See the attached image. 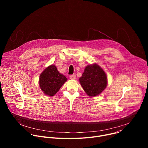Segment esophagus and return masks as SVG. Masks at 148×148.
Wrapping results in <instances>:
<instances>
[{"label": "esophagus", "instance_id": "34e87169", "mask_svg": "<svg viewBox=\"0 0 148 148\" xmlns=\"http://www.w3.org/2000/svg\"><path fill=\"white\" fill-rule=\"evenodd\" d=\"M70 78L71 79H76V76H75V75H71L70 76Z\"/></svg>", "mask_w": 148, "mask_h": 148}]
</instances>
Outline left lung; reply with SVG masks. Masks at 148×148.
Segmentation results:
<instances>
[{"label":"left lung","mask_w":148,"mask_h":148,"mask_svg":"<svg viewBox=\"0 0 148 148\" xmlns=\"http://www.w3.org/2000/svg\"><path fill=\"white\" fill-rule=\"evenodd\" d=\"M79 79L84 90L90 97L99 95L107 86L106 74L95 64L86 67Z\"/></svg>","instance_id":"8db88e82"}]
</instances>
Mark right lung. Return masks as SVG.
<instances>
[{"instance_id":"obj_1","label":"right lung","mask_w":148,"mask_h":148,"mask_svg":"<svg viewBox=\"0 0 148 148\" xmlns=\"http://www.w3.org/2000/svg\"><path fill=\"white\" fill-rule=\"evenodd\" d=\"M67 80L66 76L60 74L55 66H50L40 75V87L46 95H54Z\"/></svg>"}]
</instances>
